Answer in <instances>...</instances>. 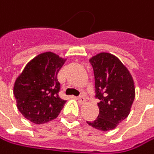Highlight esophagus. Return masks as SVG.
<instances>
[{
  "label": "esophagus",
  "mask_w": 154,
  "mask_h": 154,
  "mask_svg": "<svg viewBox=\"0 0 154 154\" xmlns=\"http://www.w3.org/2000/svg\"><path fill=\"white\" fill-rule=\"evenodd\" d=\"M76 99H78V101H79V103H84V102H86V98H85L84 96H80V97H76Z\"/></svg>",
  "instance_id": "esophagus-1"
}]
</instances>
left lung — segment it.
Instances as JSON below:
<instances>
[{"instance_id": "1", "label": "left lung", "mask_w": 154, "mask_h": 154, "mask_svg": "<svg viewBox=\"0 0 154 154\" xmlns=\"http://www.w3.org/2000/svg\"><path fill=\"white\" fill-rule=\"evenodd\" d=\"M95 75L96 97L99 115L87 123L103 132L115 129L129 115L135 97L133 78L114 55L102 52L89 59Z\"/></svg>"}]
</instances>
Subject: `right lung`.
Wrapping results in <instances>:
<instances>
[{"mask_svg":"<svg viewBox=\"0 0 154 154\" xmlns=\"http://www.w3.org/2000/svg\"><path fill=\"white\" fill-rule=\"evenodd\" d=\"M66 59L52 52L38 55L18 76L13 94L17 107L30 122L40 125L57 117L66 104L59 97L57 73Z\"/></svg>","mask_w":154,"mask_h":154,"instance_id":"obj_1","label":"right lung"}]
</instances>
